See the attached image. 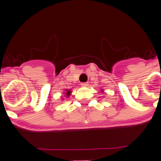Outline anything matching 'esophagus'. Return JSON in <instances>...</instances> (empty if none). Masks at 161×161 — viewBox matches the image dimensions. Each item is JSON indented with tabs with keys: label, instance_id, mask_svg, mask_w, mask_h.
Here are the masks:
<instances>
[{
	"label": "esophagus",
	"instance_id": "esophagus-1",
	"mask_svg": "<svg viewBox=\"0 0 161 161\" xmlns=\"http://www.w3.org/2000/svg\"><path fill=\"white\" fill-rule=\"evenodd\" d=\"M81 86H83V87H86V86H89V83H88V82H82V83L81 84Z\"/></svg>",
	"mask_w": 161,
	"mask_h": 161
}]
</instances>
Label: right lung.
<instances>
[{
	"label": "right lung",
	"instance_id": "obj_1",
	"mask_svg": "<svg viewBox=\"0 0 161 161\" xmlns=\"http://www.w3.org/2000/svg\"><path fill=\"white\" fill-rule=\"evenodd\" d=\"M71 91L70 90H66V92H65V97H69V96H70V94H71Z\"/></svg>",
	"mask_w": 161,
	"mask_h": 161
}]
</instances>
